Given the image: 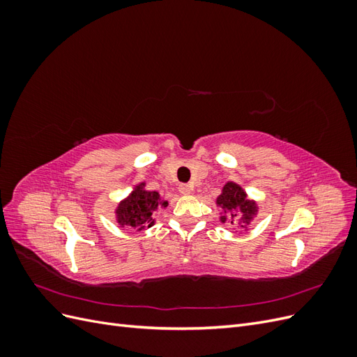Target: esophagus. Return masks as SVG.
Instances as JSON below:
<instances>
[{"label": "esophagus", "instance_id": "esophagus-1", "mask_svg": "<svg viewBox=\"0 0 357 357\" xmlns=\"http://www.w3.org/2000/svg\"><path fill=\"white\" fill-rule=\"evenodd\" d=\"M192 186L190 185H180L178 186V192L181 193V195H190L192 193Z\"/></svg>", "mask_w": 357, "mask_h": 357}]
</instances>
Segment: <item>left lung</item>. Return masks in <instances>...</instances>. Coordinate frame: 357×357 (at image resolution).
I'll return each instance as SVG.
<instances>
[{
	"label": "left lung",
	"mask_w": 357,
	"mask_h": 357,
	"mask_svg": "<svg viewBox=\"0 0 357 357\" xmlns=\"http://www.w3.org/2000/svg\"><path fill=\"white\" fill-rule=\"evenodd\" d=\"M215 202L223 210L220 218L222 223L229 220L232 225H240V228H245L252 222L257 211L256 202L247 199V193L241 189V186L232 181L226 183L223 186L222 195H219ZM240 217L242 218V222L238 224V219Z\"/></svg>",
	"instance_id": "left-lung-1"
}]
</instances>
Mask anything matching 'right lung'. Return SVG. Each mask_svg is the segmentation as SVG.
<instances>
[{
	"mask_svg": "<svg viewBox=\"0 0 357 357\" xmlns=\"http://www.w3.org/2000/svg\"><path fill=\"white\" fill-rule=\"evenodd\" d=\"M144 186V183H139L131 195L119 204L116 210L119 225L132 226L137 231H143L155 223V211L159 207H167L168 201H162L158 192L146 190Z\"/></svg>",
	"mask_w": 357,
	"mask_h": 357,
	"instance_id": "1",
	"label": "right lung"
}]
</instances>
